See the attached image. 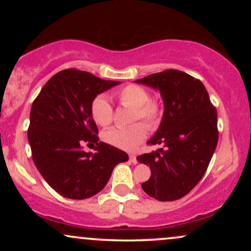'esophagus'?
Listing matches in <instances>:
<instances>
[{
  "instance_id": "34e87169",
  "label": "esophagus",
  "mask_w": 251,
  "mask_h": 251,
  "mask_svg": "<svg viewBox=\"0 0 251 251\" xmlns=\"http://www.w3.org/2000/svg\"><path fill=\"white\" fill-rule=\"evenodd\" d=\"M129 160H131L133 164H137L138 160H137V157H135L134 154H129Z\"/></svg>"
}]
</instances>
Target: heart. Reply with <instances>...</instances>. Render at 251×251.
Masks as SVG:
<instances>
[{
    "label": "heart",
    "instance_id": "1",
    "mask_svg": "<svg viewBox=\"0 0 251 251\" xmlns=\"http://www.w3.org/2000/svg\"><path fill=\"white\" fill-rule=\"evenodd\" d=\"M116 96L125 107L132 108V122L142 120L149 128H155L163 117L162 102L150 98L146 88L139 85H127L117 92ZM91 114L98 125L108 126L113 119V109L107 98L98 96L91 103ZM146 138V127L142 123H135L126 128H111L102 133V139L109 145L125 151H133Z\"/></svg>",
    "mask_w": 251,
    "mask_h": 251
}]
</instances>
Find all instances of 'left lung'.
Returning <instances> with one entry per match:
<instances>
[{
  "label": "left lung",
  "mask_w": 251,
  "mask_h": 251,
  "mask_svg": "<svg viewBox=\"0 0 251 251\" xmlns=\"http://www.w3.org/2000/svg\"><path fill=\"white\" fill-rule=\"evenodd\" d=\"M135 82L159 91L164 102L162 123L148 142L163 149L137 157L151 169L142 188L160 201L179 200L208 169L218 142L217 112L203 83L184 72L168 70Z\"/></svg>",
  "instance_id": "obj_1"
}]
</instances>
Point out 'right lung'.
I'll use <instances>...</instances> for the list:
<instances>
[{
	"mask_svg": "<svg viewBox=\"0 0 251 251\" xmlns=\"http://www.w3.org/2000/svg\"><path fill=\"white\" fill-rule=\"evenodd\" d=\"M119 83L71 68L51 76L31 105L28 142L34 164L63 197L97 195L116 165L128 160L126 152L99 142L91 114L94 98ZM85 143H96V153L83 151Z\"/></svg>",
	"mask_w": 251,
	"mask_h": 251,
	"instance_id": "right-lung-1",
	"label": "right lung"
}]
</instances>
